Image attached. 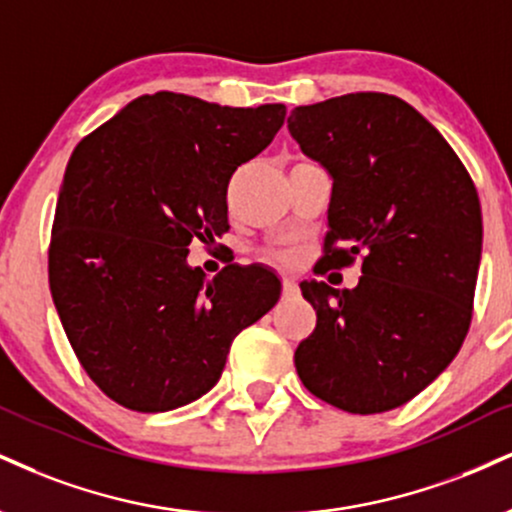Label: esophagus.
I'll list each match as a JSON object with an SVG mask.
<instances>
[{
  "label": "esophagus",
  "mask_w": 512,
  "mask_h": 512,
  "mask_svg": "<svg viewBox=\"0 0 512 512\" xmlns=\"http://www.w3.org/2000/svg\"><path fill=\"white\" fill-rule=\"evenodd\" d=\"M283 293L286 295L298 293V283H295L293 276H283Z\"/></svg>",
  "instance_id": "obj_1"
}]
</instances>
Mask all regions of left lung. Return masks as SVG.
Wrapping results in <instances>:
<instances>
[{"label":"left lung","mask_w":512,"mask_h":512,"mask_svg":"<svg viewBox=\"0 0 512 512\" xmlns=\"http://www.w3.org/2000/svg\"><path fill=\"white\" fill-rule=\"evenodd\" d=\"M288 131L334 181L322 262L346 267L362 255L355 288L300 283L317 326L295 350L298 377L346 412L393 410L451 365L470 329L477 188L432 123L384 92L295 107Z\"/></svg>","instance_id":"obj_1"}]
</instances>
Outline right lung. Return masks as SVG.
Instances as JSON below:
<instances>
[{"instance_id": "right-lung-1", "label": "right lung", "mask_w": 512, "mask_h": 512, "mask_svg": "<svg viewBox=\"0 0 512 512\" xmlns=\"http://www.w3.org/2000/svg\"><path fill=\"white\" fill-rule=\"evenodd\" d=\"M283 119V104L221 107L155 92L73 150L49 291L80 365L123 408L166 412L205 396L233 338L279 300L267 267L229 264L207 279L188 264V245L229 229L233 171L272 143Z\"/></svg>"}]
</instances>
